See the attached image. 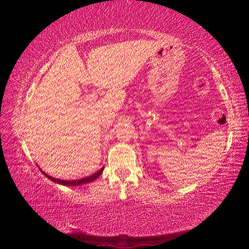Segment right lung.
<instances>
[{
  "label": "right lung",
  "instance_id": "add662e5",
  "mask_svg": "<svg viewBox=\"0 0 249 249\" xmlns=\"http://www.w3.org/2000/svg\"><path fill=\"white\" fill-rule=\"evenodd\" d=\"M103 169H104V168H102V169L99 170L98 172H95L94 175H92V176H90V177H87V178L79 179V180H71V181H68V180H60V179L53 178V177L48 176L47 174H45V172H43V174H44L46 177H47L48 179H50V180L53 181V182H56V183H60V184H64V185H80V184L89 183V182H92V181H94L101 174H102Z\"/></svg>",
  "mask_w": 249,
  "mask_h": 249
}]
</instances>
